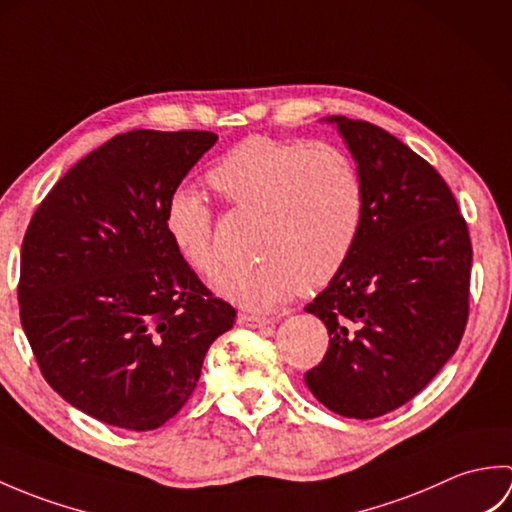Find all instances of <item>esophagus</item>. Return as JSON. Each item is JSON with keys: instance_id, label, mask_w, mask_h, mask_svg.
<instances>
[{"instance_id": "obj_1", "label": "esophagus", "mask_w": 512, "mask_h": 512, "mask_svg": "<svg viewBox=\"0 0 512 512\" xmlns=\"http://www.w3.org/2000/svg\"><path fill=\"white\" fill-rule=\"evenodd\" d=\"M237 323L244 325V328H250V330H262V328H268V325H273V321L270 319L255 317V314H239Z\"/></svg>"}]
</instances>
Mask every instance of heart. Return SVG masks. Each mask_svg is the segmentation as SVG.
<instances>
[{
  "instance_id": "1",
  "label": "heart",
  "mask_w": 512,
  "mask_h": 512,
  "mask_svg": "<svg viewBox=\"0 0 512 512\" xmlns=\"http://www.w3.org/2000/svg\"><path fill=\"white\" fill-rule=\"evenodd\" d=\"M209 180L228 204L262 215L253 244L262 259L217 277L222 297L248 310H273L299 290L328 286L350 259L365 193L356 162L341 147L250 136L215 162ZM165 231L195 273L220 268L213 211L198 191L169 193Z\"/></svg>"
}]
</instances>
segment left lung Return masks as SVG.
Here are the masks:
<instances>
[{"instance_id": "8db88e82", "label": "left lung", "mask_w": 512, "mask_h": 512, "mask_svg": "<svg viewBox=\"0 0 512 512\" xmlns=\"http://www.w3.org/2000/svg\"><path fill=\"white\" fill-rule=\"evenodd\" d=\"M363 180L356 246L306 306L330 334L306 372L321 405L369 420L405 405L458 350L469 319L473 248L447 182L396 136L328 116Z\"/></svg>"}]
</instances>
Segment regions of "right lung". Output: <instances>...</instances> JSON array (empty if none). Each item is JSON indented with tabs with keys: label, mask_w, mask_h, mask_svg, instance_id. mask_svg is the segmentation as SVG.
Returning <instances> with one entry per match:
<instances>
[{
	"label": "right lung",
	"mask_w": 512,
	"mask_h": 512,
	"mask_svg": "<svg viewBox=\"0 0 512 512\" xmlns=\"http://www.w3.org/2000/svg\"><path fill=\"white\" fill-rule=\"evenodd\" d=\"M215 140L118 134L54 184L24 235L19 317L41 374L112 427L149 431L176 416L235 323L165 231L169 193Z\"/></svg>",
	"instance_id": "obj_1"
}]
</instances>
